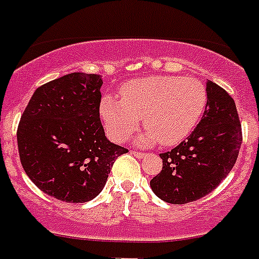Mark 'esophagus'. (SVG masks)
Listing matches in <instances>:
<instances>
[{
    "label": "esophagus",
    "mask_w": 259,
    "mask_h": 259,
    "mask_svg": "<svg viewBox=\"0 0 259 259\" xmlns=\"http://www.w3.org/2000/svg\"><path fill=\"white\" fill-rule=\"evenodd\" d=\"M131 154L132 155H135L136 158H144V156H146V154H144V152H140V151H131Z\"/></svg>",
    "instance_id": "obj_1"
}]
</instances>
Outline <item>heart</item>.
I'll return each mask as SVG.
<instances>
[{
    "label": "heart",
    "mask_w": 259,
    "mask_h": 259,
    "mask_svg": "<svg viewBox=\"0 0 259 259\" xmlns=\"http://www.w3.org/2000/svg\"><path fill=\"white\" fill-rule=\"evenodd\" d=\"M121 99L105 95L100 113L111 139L127 142L142 124L148 130L140 144L172 146L186 139L199 123L207 91L195 77L151 76L124 84Z\"/></svg>",
    "instance_id": "1"
}]
</instances>
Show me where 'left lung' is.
<instances>
[{
    "label": "left lung",
    "mask_w": 259,
    "mask_h": 259,
    "mask_svg": "<svg viewBox=\"0 0 259 259\" xmlns=\"http://www.w3.org/2000/svg\"><path fill=\"white\" fill-rule=\"evenodd\" d=\"M203 117L187 139L160 154L162 171L151 179L152 191L172 204L207 195L221 185L237 162L242 125L233 97L218 84L206 82Z\"/></svg>",
    "instance_id": "8db88e82"
}]
</instances>
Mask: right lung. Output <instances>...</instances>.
Returning <instances> with one entry per match:
<instances>
[{
    "label": "right lung",
    "instance_id": "1",
    "mask_svg": "<svg viewBox=\"0 0 259 259\" xmlns=\"http://www.w3.org/2000/svg\"><path fill=\"white\" fill-rule=\"evenodd\" d=\"M103 80L69 73L38 87L17 128L22 168L41 191L68 203L100 194L127 148L105 138L100 120Z\"/></svg>",
    "mask_w": 259,
    "mask_h": 259
}]
</instances>
